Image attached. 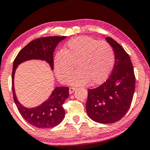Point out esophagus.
<instances>
[{"mask_svg": "<svg viewBox=\"0 0 150 150\" xmlns=\"http://www.w3.org/2000/svg\"><path fill=\"white\" fill-rule=\"evenodd\" d=\"M75 90H76V88H75V87H70V88H69V93L71 94H72L74 91H75Z\"/></svg>", "mask_w": 150, "mask_h": 150, "instance_id": "esophagus-1", "label": "esophagus"}]
</instances>
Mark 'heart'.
Wrapping results in <instances>:
<instances>
[{
  "label": "heart",
  "instance_id": "1",
  "mask_svg": "<svg viewBox=\"0 0 150 150\" xmlns=\"http://www.w3.org/2000/svg\"><path fill=\"white\" fill-rule=\"evenodd\" d=\"M115 53L105 41L82 36L73 38L66 43L64 50L56 52L54 66L57 76L62 81H69L75 68L78 70L71 77L74 85L99 84L107 79L112 71Z\"/></svg>",
  "mask_w": 150,
  "mask_h": 150
}]
</instances>
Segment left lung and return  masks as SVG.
Listing matches in <instances>:
<instances>
[{
    "label": "left lung",
    "instance_id": "1",
    "mask_svg": "<svg viewBox=\"0 0 150 150\" xmlns=\"http://www.w3.org/2000/svg\"><path fill=\"white\" fill-rule=\"evenodd\" d=\"M115 53V64L111 75L100 86L88 90L87 114L103 124L120 120L129 109L135 90L136 78L129 54L111 37H106Z\"/></svg>",
    "mask_w": 150,
    "mask_h": 150
}]
</instances>
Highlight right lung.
Segmentation results:
<instances>
[{
	"label": "right lung",
	"mask_w": 150,
	"mask_h": 150,
	"mask_svg": "<svg viewBox=\"0 0 150 150\" xmlns=\"http://www.w3.org/2000/svg\"><path fill=\"white\" fill-rule=\"evenodd\" d=\"M66 38L45 37L38 38L26 45L18 52L13 63L12 75V93L18 111L26 122L37 128H52L58 125L65 116L63 104L69 96V87H55L48 99L34 108L23 106L17 99L14 91V74L17 66L23 62L31 59H40L48 62L51 69H54L53 52L60 41Z\"/></svg>",
	"instance_id": "right-lung-1"
}]
</instances>
